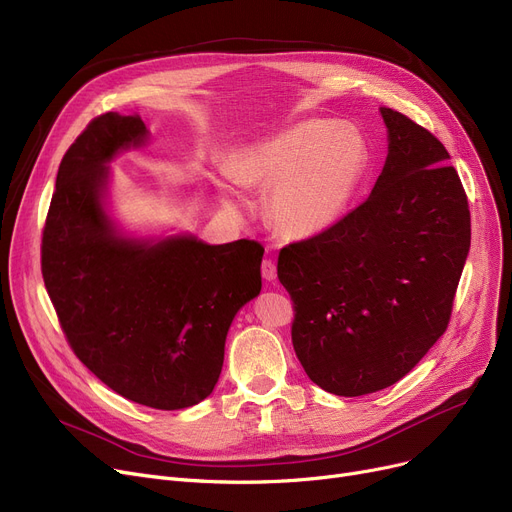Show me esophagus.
<instances>
[{"mask_svg":"<svg viewBox=\"0 0 512 512\" xmlns=\"http://www.w3.org/2000/svg\"><path fill=\"white\" fill-rule=\"evenodd\" d=\"M260 273L264 277V281H275L277 279V266L271 258H264L260 264Z\"/></svg>","mask_w":512,"mask_h":512,"instance_id":"esophagus-1","label":"esophagus"}]
</instances>
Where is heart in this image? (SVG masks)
<instances>
[{
  "mask_svg": "<svg viewBox=\"0 0 512 512\" xmlns=\"http://www.w3.org/2000/svg\"><path fill=\"white\" fill-rule=\"evenodd\" d=\"M367 166L369 148L358 129L306 120L250 150L237 177L271 189L266 210L281 233L310 237L344 216Z\"/></svg>",
  "mask_w": 512,
  "mask_h": 512,
  "instance_id": "obj_1",
  "label": "heart"
}]
</instances>
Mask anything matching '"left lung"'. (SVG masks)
<instances>
[{
	"mask_svg": "<svg viewBox=\"0 0 512 512\" xmlns=\"http://www.w3.org/2000/svg\"><path fill=\"white\" fill-rule=\"evenodd\" d=\"M381 116L389 154L371 196L277 260L298 360L348 398L394 385L444 335L471 246L467 193L442 141L402 112Z\"/></svg>",
	"mask_w": 512,
	"mask_h": 512,
	"instance_id": "left-lung-1",
	"label": "left lung"
}]
</instances>
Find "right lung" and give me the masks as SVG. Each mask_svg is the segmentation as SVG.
<instances>
[{
	"mask_svg": "<svg viewBox=\"0 0 512 512\" xmlns=\"http://www.w3.org/2000/svg\"><path fill=\"white\" fill-rule=\"evenodd\" d=\"M145 135L139 116L106 112L66 150L41 273L68 346L97 379L137 404L179 410L208 398L221 377L233 316L260 294L264 248L118 237L102 208L104 164Z\"/></svg>",
	"mask_w": 512,
	"mask_h": 512,
	"instance_id": "obj_1",
	"label": "right lung"
}]
</instances>
